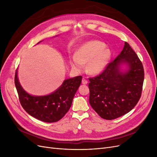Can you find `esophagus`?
Here are the masks:
<instances>
[{"label":"esophagus","mask_w":157,"mask_h":157,"mask_svg":"<svg viewBox=\"0 0 157 157\" xmlns=\"http://www.w3.org/2000/svg\"><path fill=\"white\" fill-rule=\"evenodd\" d=\"M82 83L83 84H86L88 83V80L86 78H82Z\"/></svg>","instance_id":"34e87169"}]
</instances>
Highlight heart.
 <instances>
[{
	"mask_svg": "<svg viewBox=\"0 0 157 157\" xmlns=\"http://www.w3.org/2000/svg\"><path fill=\"white\" fill-rule=\"evenodd\" d=\"M102 42L92 40L84 44L75 52V56L71 58L72 68L77 71L82 69V65H86L88 73L97 75L105 69L111 58V51L105 48Z\"/></svg>",
	"mask_w": 157,
	"mask_h": 157,
	"instance_id": "obj_1",
	"label": "heart"
}]
</instances>
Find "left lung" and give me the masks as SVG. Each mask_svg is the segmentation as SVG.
<instances>
[{"mask_svg":"<svg viewBox=\"0 0 157 157\" xmlns=\"http://www.w3.org/2000/svg\"><path fill=\"white\" fill-rule=\"evenodd\" d=\"M128 69L122 72L120 65ZM89 102L102 118L113 120L130 112L140 100L144 80L141 61L128 42L102 73L90 78Z\"/></svg>","mask_w":157,"mask_h":157,"instance_id":"1","label":"left lung"}]
</instances>
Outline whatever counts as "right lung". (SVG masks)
<instances>
[{
  "instance_id": "add662e5",
  "label": "right lung",
  "mask_w": 157,
  "mask_h": 157,
  "mask_svg": "<svg viewBox=\"0 0 157 157\" xmlns=\"http://www.w3.org/2000/svg\"><path fill=\"white\" fill-rule=\"evenodd\" d=\"M82 76L65 80L53 93L44 96H33L22 88L15 74L16 88L22 107L29 115L45 122H55L62 118L72 104L76 92L82 81Z\"/></svg>"
}]
</instances>
